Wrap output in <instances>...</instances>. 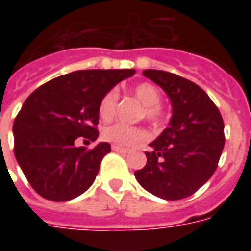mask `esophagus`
I'll list each match as a JSON object with an SVG mask.
<instances>
[{
	"instance_id": "34e87169",
	"label": "esophagus",
	"mask_w": 251,
	"mask_h": 251,
	"mask_svg": "<svg viewBox=\"0 0 251 251\" xmlns=\"http://www.w3.org/2000/svg\"><path fill=\"white\" fill-rule=\"evenodd\" d=\"M112 150H113V151H117V152H124V153H129L130 151H131V150L125 149V147H121V146H116V145L112 146Z\"/></svg>"
}]
</instances>
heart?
I'll use <instances>...</instances> for the list:
<instances>
[{
  "label": "heart",
  "instance_id": "1",
  "mask_svg": "<svg viewBox=\"0 0 251 251\" xmlns=\"http://www.w3.org/2000/svg\"><path fill=\"white\" fill-rule=\"evenodd\" d=\"M134 96L143 105L142 116H145L147 121L153 125H157L163 118V108L159 104L161 100L160 91L151 83H139L134 87ZM118 94L116 90L108 91L102 96L100 105H99V113L102 120H110L114 117L116 109H117ZM147 133L141 126H130L125 124H113V125L106 126L102 130V138L106 142L114 143L117 146H131L137 142L146 139Z\"/></svg>",
  "mask_w": 251,
  "mask_h": 251
}]
</instances>
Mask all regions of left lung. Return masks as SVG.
<instances>
[{
    "label": "left lung",
    "mask_w": 251,
    "mask_h": 251,
    "mask_svg": "<svg viewBox=\"0 0 251 251\" xmlns=\"http://www.w3.org/2000/svg\"><path fill=\"white\" fill-rule=\"evenodd\" d=\"M143 75L160 86L172 104L168 127L150 143L147 164L134 172L143 189L167 201L187 198L211 178L224 149V122L204 91L163 70Z\"/></svg>",
    "instance_id": "left-lung-1"
}]
</instances>
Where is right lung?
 <instances>
[{
  "instance_id": "right-lung-1",
  "label": "right lung",
  "mask_w": 251,
  "mask_h": 251,
  "mask_svg": "<svg viewBox=\"0 0 251 251\" xmlns=\"http://www.w3.org/2000/svg\"><path fill=\"white\" fill-rule=\"evenodd\" d=\"M134 74V69L78 70L49 80L25 99L14 120V153L37 194L66 202L94 183L110 145L86 150L74 142L98 139L102 96Z\"/></svg>"
}]
</instances>
